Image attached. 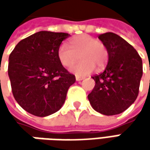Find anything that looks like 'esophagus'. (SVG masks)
<instances>
[{
  "label": "esophagus",
  "mask_w": 150,
  "mask_h": 150,
  "mask_svg": "<svg viewBox=\"0 0 150 150\" xmlns=\"http://www.w3.org/2000/svg\"><path fill=\"white\" fill-rule=\"evenodd\" d=\"M84 78L83 77H79V76H76V80L77 81H82V80H83Z\"/></svg>",
  "instance_id": "34e87169"
}]
</instances>
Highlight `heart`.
<instances>
[{"label": "heart", "mask_w": 150, "mask_h": 150, "mask_svg": "<svg viewBox=\"0 0 150 150\" xmlns=\"http://www.w3.org/2000/svg\"><path fill=\"white\" fill-rule=\"evenodd\" d=\"M69 47L62 44L57 55L60 63L65 67H72L80 56L81 61L70 69L77 76H86L95 69V67L105 66L108 52L104 44L88 34L72 38L68 42Z\"/></svg>", "instance_id": "obj_1"}]
</instances>
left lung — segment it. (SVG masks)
I'll use <instances>...</instances> for the list:
<instances>
[{
	"instance_id": "left-lung-1",
	"label": "left lung",
	"mask_w": 150,
	"mask_h": 150,
	"mask_svg": "<svg viewBox=\"0 0 150 150\" xmlns=\"http://www.w3.org/2000/svg\"><path fill=\"white\" fill-rule=\"evenodd\" d=\"M108 52L105 70L94 75L95 86L88 98L93 108L104 115L125 111L136 100L143 75L140 56L133 46L112 32L98 36Z\"/></svg>"
}]
</instances>
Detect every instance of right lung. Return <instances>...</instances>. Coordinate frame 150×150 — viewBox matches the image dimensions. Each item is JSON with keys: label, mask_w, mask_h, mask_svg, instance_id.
<instances>
[{"label": "right lung", "mask_w": 150, "mask_h": 150, "mask_svg": "<svg viewBox=\"0 0 150 150\" xmlns=\"http://www.w3.org/2000/svg\"><path fill=\"white\" fill-rule=\"evenodd\" d=\"M70 35L41 31L19 42L9 57L8 75L16 101L24 110L46 117L60 109L75 76L58 61L57 52Z\"/></svg>", "instance_id": "obj_1"}]
</instances>
